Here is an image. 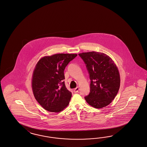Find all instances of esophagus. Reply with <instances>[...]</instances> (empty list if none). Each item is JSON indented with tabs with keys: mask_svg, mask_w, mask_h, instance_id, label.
<instances>
[{
	"mask_svg": "<svg viewBox=\"0 0 147 147\" xmlns=\"http://www.w3.org/2000/svg\"><path fill=\"white\" fill-rule=\"evenodd\" d=\"M78 91H79V88H78V87H77L76 88H75V89L74 90V93L78 92Z\"/></svg>",
	"mask_w": 147,
	"mask_h": 147,
	"instance_id": "34e87169",
	"label": "esophagus"
}]
</instances>
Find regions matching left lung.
I'll use <instances>...</instances> for the list:
<instances>
[{
  "instance_id": "obj_1",
  "label": "left lung",
  "mask_w": 147,
  "mask_h": 147,
  "mask_svg": "<svg viewBox=\"0 0 147 147\" xmlns=\"http://www.w3.org/2000/svg\"><path fill=\"white\" fill-rule=\"evenodd\" d=\"M78 55L86 65L91 80L90 92L85 99L96 109L109 105L120 88V78L115 64L102 53L91 51Z\"/></svg>"
}]
</instances>
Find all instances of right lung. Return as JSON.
<instances>
[{"instance_id":"1","label":"right lung","mask_w":147,"mask_h":147,"mask_svg":"<svg viewBox=\"0 0 147 147\" xmlns=\"http://www.w3.org/2000/svg\"><path fill=\"white\" fill-rule=\"evenodd\" d=\"M77 54H58L45 56L36 65L32 85L34 96L43 109L59 112L67 107L72 93L64 84V70Z\"/></svg>"}]
</instances>
